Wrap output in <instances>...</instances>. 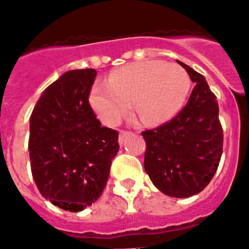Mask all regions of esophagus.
I'll return each mask as SVG.
<instances>
[{
  "mask_svg": "<svg viewBox=\"0 0 249 249\" xmlns=\"http://www.w3.org/2000/svg\"><path fill=\"white\" fill-rule=\"evenodd\" d=\"M129 134V132H128V130H121V132H120V135H119V140H120V144H122V142H124V138L127 137V135Z\"/></svg>",
  "mask_w": 249,
  "mask_h": 249,
  "instance_id": "1",
  "label": "esophagus"
}]
</instances>
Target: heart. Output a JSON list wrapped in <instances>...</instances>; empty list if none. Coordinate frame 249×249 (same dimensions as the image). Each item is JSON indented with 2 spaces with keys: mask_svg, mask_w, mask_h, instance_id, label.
<instances>
[{
  "mask_svg": "<svg viewBox=\"0 0 249 249\" xmlns=\"http://www.w3.org/2000/svg\"><path fill=\"white\" fill-rule=\"evenodd\" d=\"M190 76L177 64L149 60L115 71L107 85H97L90 92V105L103 124L116 125L132 110L147 124L173 117L185 103Z\"/></svg>",
  "mask_w": 249,
  "mask_h": 249,
  "instance_id": "1",
  "label": "heart"
}]
</instances>
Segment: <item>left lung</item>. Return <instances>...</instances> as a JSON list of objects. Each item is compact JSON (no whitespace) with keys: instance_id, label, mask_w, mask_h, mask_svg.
I'll use <instances>...</instances> for the list:
<instances>
[{"instance_id":"1","label":"left lung","mask_w":249,"mask_h":249,"mask_svg":"<svg viewBox=\"0 0 249 249\" xmlns=\"http://www.w3.org/2000/svg\"><path fill=\"white\" fill-rule=\"evenodd\" d=\"M195 82L184 109L167 124L142 132L144 167L164 195L185 198L201 193L215 174L223 154V127L216 97L205 76L177 60Z\"/></svg>"}]
</instances>
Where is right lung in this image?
<instances>
[{
	"label": "right lung",
	"mask_w": 249,
	"mask_h": 249,
	"mask_svg": "<svg viewBox=\"0 0 249 249\" xmlns=\"http://www.w3.org/2000/svg\"><path fill=\"white\" fill-rule=\"evenodd\" d=\"M94 69L71 70L49 85L30 117L31 173L56 207L80 212L103 194L120 149L119 132L103 127L89 104Z\"/></svg>",
	"instance_id": "1"
}]
</instances>
